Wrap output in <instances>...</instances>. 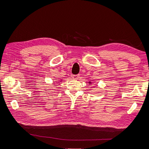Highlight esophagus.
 <instances>
[{
	"label": "esophagus",
	"instance_id": "esophagus-1",
	"mask_svg": "<svg viewBox=\"0 0 149 149\" xmlns=\"http://www.w3.org/2000/svg\"><path fill=\"white\" fill-rule=\"evenodd\" d=\"M72 78H73L74 79H78L79 78V76L78 74L73 75V76H72Z\"/></svg>",
	"mask_w": 149,
	"mask_h": 149
}]
</instances>
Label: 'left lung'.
<instances>
[{"label": "left lung", "instance_id": "obj_1", "mask_svg": "<svg viewBox=\"0 0 149 149\" xmlns=\"http://www.w3.org/2000/svg\"><path fill=\"white\" fill-rule=\"evenodd\" d=\"M89 84H92L93 83H92V82H91V81H89V83H88Z\"/></svg>", "mask_w": 149, "mask_h": 149}]
</instances>
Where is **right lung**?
Here are the masks:
<instances>
[{
	"instance_id": "add662e5",
	"label": "right lung",
	"mask_w": 149,
	"mask_h": 149,
	"mask_svg": "<svg viewBox=\"0 0 149 149\" xmlns=\"http://www.w3.org/2000/svg\"><path fill=\"white\" fill-rule=\"evenodd\" d=\"M62 81V79H60V81H58V82H61Z\"/></svg>"
}]
</instances>
